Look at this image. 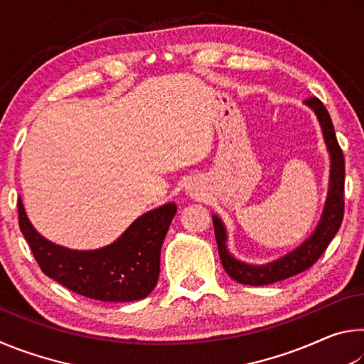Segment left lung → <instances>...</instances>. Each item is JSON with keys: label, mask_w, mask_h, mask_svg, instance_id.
Here are the masks:
<instances>
[{"label": "left lung", "mask_w": 364, "mask_h": 364, "mask_svg": "<svg viewBox=\"0 0 364 364\" xmlns=\"http://www.w3.org/2000/svg\"><path fill=\"white\" fill-rule=\"evenodd\" d=\"M308 106L315 110L319 123L323 127L324 139L328 144V149L331 152V188L328 194V202H326L323 218L319 221L316 231L313 236L300 245L299 249H295L291 254L279 258L269 264H263V267H252V264H245L230 255V252L226 250V232L225 228L221 225V221L213 217V226H215V239H217L218 245V254L221 264L228 274L231 276L234 281L241 282V284L247 286H267L273 284L282 279L291 278L311 268L313 264L318 262V258L324 254V250L328 249L332 237L336 236L338 228L342 225L343 220V183H345V160L343 152L338 146V141L336 138L334 125L329 117L328 109L324 107V104L318 100V97L311 96L305 101Z\"/></svg>", "instance_id": "left-lung-1"}]
</instances>
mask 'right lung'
Listing matches in <instances>:
<instances>
[{"label":"right lung","mask_w":364,"mask_h":364,"mask_svg":"<svg viewBox=\"0 0 364 364\" xmlns=\"http://www.w3.org/2000/svg\"><path fill=\"white\" fill-rule=\"evenodd\" d=\"M21 231L43 273L83 297L101 301H134L156 287L160 249L176 213L175 204L139 217L112 245L78 252L54 245L36 232L22 200H17Z\"/></svg>","instance_id":"right-lung-1"}]
</instances>
